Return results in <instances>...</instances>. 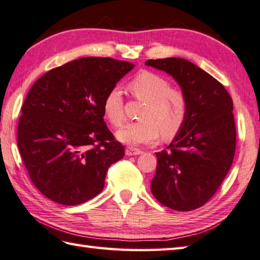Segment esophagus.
Instances as JSON below:
<instances>
[{
    "label": "esophagus",
    "mask_w": 260,
    "mask_h": 260,
    "mask_svg": "<svg viewBox=\"0 0 260 260\" xmlns=\"http://www.w3.org/2000/svg\"><path fill=\"white\" fill-rule=\"evenodd\" d=\"M126 155L128 156H133V155H140V154H142V151L139 150V148H134V147H127L126 148Z\"/></svg>",
    "instance_id": "obj_1"
}]
</instances>
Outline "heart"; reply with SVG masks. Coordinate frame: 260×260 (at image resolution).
Returning <instances> with one entry per match:
<instances>
[{
	"label": "heart",
	"instance_id": "1",
	"mask_svg": "<svg viewBox=\"0 0 260 260\" xmlns=\"http://www.w3.org/2000/svg\"><path fill=\"white\" fill-rule=\"evenodd\" d=\"M128 90L136 99L146 103L140 123H128L116 132V139L127 145L155 143L159 133L167 139L179 133L183 126L187 102L184 93L170 88V82L157 74L143 71L132 79ZM103 112L110 124L124 120L123 92L117 87L110 89L103 102Z\"/></svg>",
	"mask_w": 260,
	"mask_h": 260
}]
</instances>
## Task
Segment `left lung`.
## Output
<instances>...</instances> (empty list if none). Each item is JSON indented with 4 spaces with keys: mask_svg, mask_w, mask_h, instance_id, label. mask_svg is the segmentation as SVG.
<instances>
[{
    "mask_svg": "<svg viewBox=\"0 0 260 260\" xmlns=\"http://www.w3.org/2000/svg\"><path fill=\"white\" fill-rule=\"evenodd\" d=\"M145 64L172 76L187 102L182 128L168 150L155 154L151 191L163 206L190 211L212 198L233 164V99L217 79L185 59H151Z\"/></svg>",
    "mask_w": 260,
    "mask_h": 260,
    "instance_id": "1",
    "label": "left lung"
}]
</instances>
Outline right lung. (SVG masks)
Here are the masks:
<instances>
[{"label":"right lung","mask_w":260,"mask_h":260,"mask_svg":"<svg viewBox=\"0 0 260 260\" xmlns=\"http://www.w3.org/2000/svg\"><path fill=\"white\" fill-rule=\"evenodd\" d=\"M134 68L87 57L51 69L33 84L22 106L18 147L32 183L63 206L104 189L107 170L125 155L104 121L106 93Z\"/></svg>","instance_id":"right-lung-1"}]
</instances>
